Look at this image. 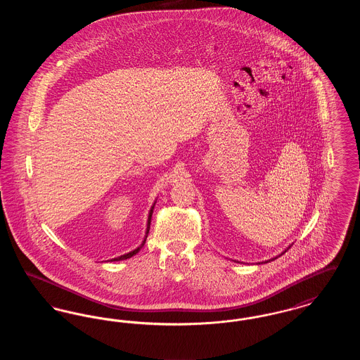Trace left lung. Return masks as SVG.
I'll return each instance as SVG.
<instances>
[{"mask_svg":"<svg viewBox=\"0 0 360 360\" xmlns=\"http://www.w3.org/2000/svg\"><path fill=\"white\" fill-rule=\"evenodd\" d=\"M285 252H286V251H285Z\"/></svg>","mask_w":360,"mask_h":360,"instance_id":"1","label":"left lung"}]
</instances>
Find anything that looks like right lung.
<instances>
[{
    "mask_svg": "<svg viewBox=\"0 0 360 360\" xmlns=\"http://www.w3.org/2000/svg\"><path fill=\"white\" fill-rule=\"evenodd\" d=\"M153 209H154V206L151 207V210H150V217H148V226H147V235H148V231H150V223H151V216H153ZM146 239H147V236H146ZM144 243H146V240L143 241V244L139 247V248H136V250H134L132 252H129V254H125V255H121V257H115V259H112L113 262L115 260H124V259H128V257H132L134 255H136L137 252L140 251V248L144 245Z\"/></svg>",
    "mask_w": 360,
    "mask_h": 360,
    "instance_id": "right-lung-1",
    "label": "right lung"
}]
</instances>
